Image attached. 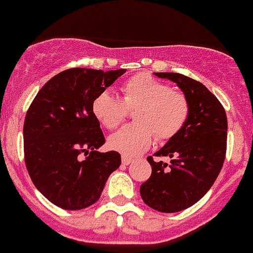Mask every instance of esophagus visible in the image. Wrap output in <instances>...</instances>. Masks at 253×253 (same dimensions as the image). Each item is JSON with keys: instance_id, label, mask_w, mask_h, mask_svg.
Masks as SVG:
<instances>
[{"instance_id": "obj_1", "label": "esophagus", "mask_w": 253, "mask_h": 253, "mask_svg": "<svg viewBox=\"0 0 253 253\" xmlns=\"http://www.w3.org/2000/svg\"><path fill=\"white\" fill-rule=\"evenodd\" d=\"M121 162H123V165L128 166L132 163L133 158H130V157H128V155H123V157H121Z\"/></svg>"}]
</instances>
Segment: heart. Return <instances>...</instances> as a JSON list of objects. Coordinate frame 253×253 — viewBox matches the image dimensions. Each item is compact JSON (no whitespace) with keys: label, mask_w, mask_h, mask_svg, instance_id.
<instances>
[{"label":"heart","mask_w":253,"mask_h":253,"mask_svg":"<svg viewBox=\"0 0 253 253\" xmlns=\"http://www.w3.org/2000/svg\"><path fill=\"white\" fill-rule=\"evenodd\" d=\"M121 99L110 91L94 98L91 111L95 119L108 130L119 128L125 120L126 110H132L129 124L108 139L111 149L125 155H139L146 151L157 136L169 141L180 132L189 116V102L185 94L172 90L169 84L149 73L129 77L121 84Z\"/></svg>","instance_id":"1"}]
</instances>
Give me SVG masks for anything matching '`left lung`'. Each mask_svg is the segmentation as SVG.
Returning a JSON list of instances; mask_svg holds the SVG:
<instances>
[{
  "mask_svg": "<svg viewBox=\"0 0 253 253\" xmlns=\"http://www.w3.org/2000/svg\"><path fill=\"white\" fill-rule=\"evenodd\" d=\"M172 81L189 102V116L155 157H147L151 176L139 188L143 203L162 213H176L203 199L221 172L227 149V116L221 102L199 81L179 73H155Z\"/></svg>",
  "mask_w": 253,
  "mask_h": 253,
  "instance_id": "obj_1",
  "label": "left lung"
}]
</instances>
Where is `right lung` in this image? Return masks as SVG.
<instances>
[{
	"label": "right lung",
	"instance_id": "add662e5",
	"mask_svg": "<svg viewBox=\"0 0 253 253\" xmlns=\"http://www.w3.org/2000/svg\"><path fill=\"white\" fill-rule=\"evenodd\" d=\"M125 72L64 70L32 100L23 125L24 163L34 185L56 207L81 210L95 204L120 167L117 151H96L106 138L91 103Z\"/></svg>",
	"mask_w": 253,
	"mask_h": 253
}]
</instances>
